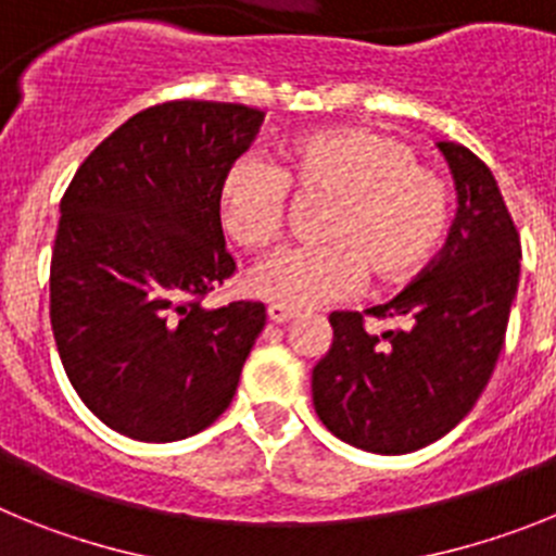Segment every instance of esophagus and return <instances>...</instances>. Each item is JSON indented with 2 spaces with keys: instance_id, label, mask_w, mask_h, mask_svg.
I'll use <instances>...</instances> for the list:
<instances>
[{
  "instance_id": "esophagus-1",
  "label": "esophagus",
  "mask_w": 556,
  "mask_h": 556,
  "mask_svg": "<svg viewBox=\"0 0 556 556\" xmlns=\"http://www.w3.org/2000/svg\"><path fill=\"white\" fill-rule=\"evenodd\" d=\"M267 317L269 323H289L298 317V312L294 308H287V306H278V303H273V306H267Z\"/></svg>"
}]
</instances>
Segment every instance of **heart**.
Here are the masks:
<instances>
[{
    "label": "heart",
    "instance_id": "obj_1",
    "mask_svg": "<svg viewBox=\"0 0 556 556\" xmlns=\"http://www.w3.org/2000/svg\"><path fill=\"white\" fill-rule=\"evenodd\" d=\"M287 189L323 198L320 244L287 248L248 273V289L287 308H314L356 292L365 269L381 287L409 281L434 258L451 223V194L404 141L331 127L278 152L275 166L239 159L219 180L217 208L233 242L258 250L278 236Z\"/></svg>",
    "mask_w": 556,
    "mask_h": 556
}]
</instances>
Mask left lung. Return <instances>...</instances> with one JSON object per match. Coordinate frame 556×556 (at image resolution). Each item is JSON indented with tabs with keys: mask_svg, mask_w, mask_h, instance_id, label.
Returning <instances> with one entry per match:
<instances>
[{
	"mask_svg": "<svg viewBox=\"0 0 556 556\" xmlns=\"http://www.w3.org/2000/svg\"><path fill=\"white\" fill-rule=\"evenodd\" d=\"M456 186L445 250L376 317L401 328L367 333L358 312L328 317L333 342L312 370L314 409L342 443L409 454L473 409L504 348L520 281V239L493 172L468 147L440 141Z\"/></svg>",
	"mask_w": 556,
	"mask_h": 556,
	"instance_id": "obj_1",
	"label": "left lung"
}]
</instances>
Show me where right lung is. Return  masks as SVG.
Masks as SVG:
<instances>
[{
	"label": "right lung",
	"instance_id": "add662e5",
	"mask_svg": "<svg viewBox=\"0 0 556 556\" xmlns=\"http://www.w3.org/2000/svg\"><path fill=\"white\" fill-rule=\"evenodd\" d=\"M262 119L236 102L147 108L63 194L49 269L55 345L83 404L130 440L175 443L214 424L267 320L262 303L200 306L233 273L217 191Z\"/></svg>",
	"mask_w": 556,
	"mask_h": 556
}]
</instances>
